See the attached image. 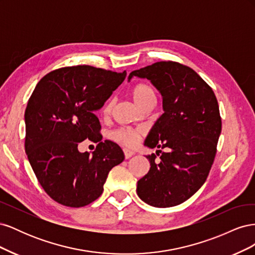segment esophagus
<instances>
[{
  "mask_svg": "<svg viewBox=\"0 0 255 255\" xmlns=\"http://www.w3.org/2000/svg\"><path fill=\"white\" fill-rule=\"evenodd\" d=\"M123 152H125V157H126V159H128L129 157H132L134 154H135V152H133V151H129V150H128V149H125L123 150Z\"/></svg>",
  "mask_w": 255,
  "mask_h": 255,
  "instance_id": "obj_1",
  "label": "esophagus"
}]
</instances>
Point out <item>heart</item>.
Here are the masks:
<instances>
[{
  "label": "heart",
  "instance_id": "heart-1",
  "mask_svg": "<svg viewBox=\"0 0 255 255\" xmlns=\"http://www.w3.org/2000/svg\"><path fill=\"white\" fill-rule=\"evenodd\" d=\"M130 97L134 100V102L140 107V109H143L145 105H148L150 103L155 102V92H154L153 88L150 86L148 83L144 82H139L136 83L134 86L132 87L129 91ZM114 100H110L107 101L103 107L102 113L105 116H109L113 109H114ZM140 132L139 130H135L128 128H120L118 129H116L113 132L112 137L116 141H118L122 144H125L127 146H135L138 142V139H139Z\"/></svg>",
  "mask_w": 255,
  "mask_h": 255
}]
</instances>
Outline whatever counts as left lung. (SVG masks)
I'll list each match as a JSON object with an SVG mask.
<instances>
[{
	"label": "left lung",
	"mask_w": 255,
	"mask_h": 255,
	"mask_svg": "<svg viewBox=\"0 0 255 255\" xmlns=\"http://www.w3.org/2000/svg\"><path fill=\"white\" fill-rule=\"evenodd\" d=\"M148 79L163 97L164 114L144 141L149 148L169 149L146 156L150 170L137 182V195L155 207L186 201L210 173L221 133L218 101L213 89L191 68L176 61H157L130 72Z\"/></svg>",
	"instance_id": "left-lung-1"
}]
</instances>
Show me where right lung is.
<instances>
[{"instance_id":"add662e5","label":"right lung","mask_w":255,"mask_h":255,"mask_svg":"<svg viewBox=\"0 0 255 255\" xmlns=\"http://www.w3.org/2000/svg\"><path fill=\"white\" fill-rule=\"evenodd\" d=\"M127 76L91 66L64 67L38 82L25 110V152L38 182L59 204L82 207L103 192L111 169L125 159L120 146L100 141L89 155L78 145L102 139L95 112Z\"/></svg>"}]
</instances>
